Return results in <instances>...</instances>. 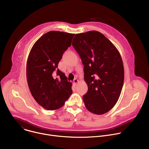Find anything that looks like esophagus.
Returning <instances> with one entry per match:
<instances>
[{
	"label": "esophagus",
	"instance_id": "1",
	"mask_svg": "<svg viewBox=\"0 0 149 149\" xmlns=\"http://www.w3.org/2000/svg\"><path fill=\"white\" fill-rule=\"evenodd\" d=\"M78 82H79V81H78L77 79H74V84L75 85H77V84L78 83Z\"/></svg>",
	"mask_w": 149,
	"mask_h": 149
}]
</instances>
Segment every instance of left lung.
<instances>
[{
  "instance_id": "8db88e82",
  "label": "left lung",
  "mask_w": 149,
  "mask_h": 149,
  "mask_svg": "<svg viewBox=\"0 0 149 149\" xmlns=\"http://www.w3.org/2000/svg\"><path fill=\"white\" fill-rule=\"evenodd\" d=\"M72 44L84 65L88 86L83 95L85 105L94 114L106 113L117 103L122 90L124 71L121 55L110 40L95 31L76 34Z\"/></svg>"
}]
</instances>
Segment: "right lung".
<instances>
[{
  "instance_id": "right-lung-1",
  "label": "right lung",
  "mask_w": 149,
  "mask_h": 149,
  "mask_svg": "<svg viewBox=\"0 0 149 149\" xmlns=\"http://www.w3.org/2000/svg\"><path fill=\"white\" fill-rule=\"evenodd\" d=\"M74 35L49 31L35 42L30 51L26 64L28 87L36 101L47 110L62 107L72 93V83L58 65Z\"/></svg>"
}]
</instances>
